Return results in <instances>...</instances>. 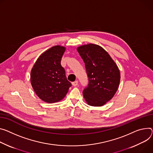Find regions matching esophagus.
<instances>
[{
    "label": "esophagus",
    "mask_w": 153,
    "mask_h": 153,
    "mask_svg": "<svg viewBox=\"0 0 153 153\" xmlns=\"http://www.w3.org/2000/svg\"><path fill=\"white\" fill-rule=\"evenodd\" d=\"M72 85H73V86H74V87L77 86V85H78V81H77V80H76V81L73 82L72 83Z\"/></svg>",
    "instance_id": "obj_1"
}]
</instances>
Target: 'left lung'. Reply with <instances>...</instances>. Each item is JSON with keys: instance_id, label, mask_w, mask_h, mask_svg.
Returning <instances> with one entry per match:
<instances>
[{"instance_id": "1", "label": "left lung", "mask_w": 153, "mask_h": 153, "mask_svg": "<svg viewBox=\"0 0 153 153\" xmlns=\"http://www.w3.org/2000/svg\"><path fill=\"white\" fill-rule=\"evenodd\" d=\"M85 65L89 79L88 87L83 91L87 104L102 106L116 93L120 82V72L115 61L101 46L88 43L77 47Z\"/></svg>"}]
</instances>
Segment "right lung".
I'll return each mask as SVG.
<instances>
[{
    "instance_id": "1",
    "label": "right lung",
    "mask_w": 153,
    "mask_h": 153,
    "mask_svg": "<svg viewBox=\"0 0 153 153\" xmlns=\"http://www.w3.org/2000/svg\"><path fill=\"white\" fill-rule=\"evenodd\" d=\"M65 50L63 46H52L39 55L32 68L31 85L38 98L45 102L62 100L71 86L61 65Z\"/></svg>"
}]
</instances>
